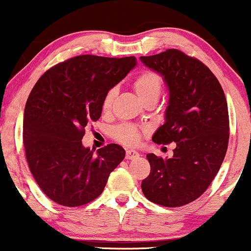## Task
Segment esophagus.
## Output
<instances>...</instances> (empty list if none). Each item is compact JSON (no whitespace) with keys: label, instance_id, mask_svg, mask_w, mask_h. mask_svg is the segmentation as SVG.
<instances>
[{"label":"esophagus","instance_id":"34e87169","mask_svg":"<svg viewBox=\"0 0 251 251\" xmlns=\"http://www.w3.org/2000/svg\"><path fill=\"white\" fill-rule=\"evenodd\" d=\"M139 156H140V154L137 153L136 151H133V149H128V151H126V160H134V159H137Z\"/></svg>","mask_w":251,"mask_h":251}]
</instances>
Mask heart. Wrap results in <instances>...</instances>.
<instances>
[{
	"mask_svg": "<svg viewBox=\"0 0 251 251\" xmlns=\"http://www.w3.org/2000/svg\"><path fill=\"white\" fill-rule=\"evenodd\" d=\"M133 89L139 96L140 100L143 103L148 100L159 97L161 91V79L156 73L151 71H143L133 80ZM117 96V89L112 88L106 92L103 98L102 109L104 112H109L111 110L112 104L115 102V98ZM114 137L121 143L133 146L136 145L140 140V131L131 125H121L114 129Z\"/></svg>",
	"mask_w": 251,
	"mask_h": 251,
	"instance_id": "1",
	"label": "heart"
}]
</instances>
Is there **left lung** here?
<instances>
[{
    "label": "left lung",
    "mask_w": 251,
    "mask_h": 251,
    "mask_svg": "<svg viewBox=\"0 0 251 251\" xmlns=\"http://www.w3.org/2000/svg\"><path fill=\"white\" fill-rule=\"evenodd\" d=\"M140 59L162 75L170 94L165 123L153 141L176 143L171 159L147 154L151 173L141 187L146 198L155 204L182 206L207 190L226 154V98L209 67L181 50H167Z\"/></svg>",
    "instance_id": "8db88e82"
}]
</instances>
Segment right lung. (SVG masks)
Here are the masks:
<instances>
[{
    "label": "right lung",
    "mask_w": 251,
    "mask_h": 251,
    "mask_svg": "<svg viewBox=\"0 0 251 251\" xmlns=\"http://www.w3.org/2000/svg\"><path fill=\"white\" fill-rule=\"evenodd\" d=\"M135 66V57L78 55L36 81L25 106L24 145L29 170L50 201L70 207L92 201L125 159L116 143L95 154L81 139L100 117L106 92Z\"/></svg>",
    "instance_id": "right-lung-1"
}]
</instances>
